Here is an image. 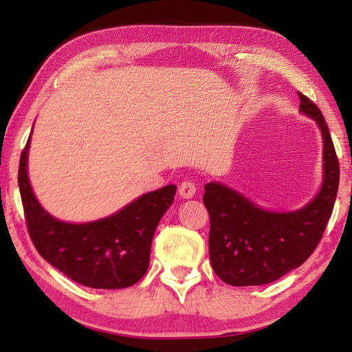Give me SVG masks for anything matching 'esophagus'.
Masks as SVG:
<instances>
[{"instance_id":"esophagus-1","label":"esophagus","mask_w":352,"mask_h":352,"mask_svg":"<svg viewBox=\"0 0 352 352\" xmlns=\"http://www.w3.org/2000/svg\"><path fill=\"white\" fill-rule=\"evenodd\" d=\"M195 190L197 187L192 181L181 182L179 187H177V194H179V197H182V199H192V197L195 195Z\"/></svg>"}]
</instances>
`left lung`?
Listing matches in <instances>:
<instances>
[{"label": "left lung", "instance_id": "left-lung-1", "mask_svg": "<svg viewBox=\"0 0 352 352\" xmlns=\"http://www.w3.org/2000/svg\"><path fill=\"white\" fill-rule=\"evenodd\" d=\"M298 96L300 110L316 120L324 139V181L314 200L296 211L277 213L259 208L221 182L205 186L210 261L229 285H264L300 267L319 245L333 211L340 184L333 141L319 107L305 94Z\"/></svg>", "mask_w": 352, "mask_h": 352}]
</instances>
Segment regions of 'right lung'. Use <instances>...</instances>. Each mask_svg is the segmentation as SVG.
Instances as JSON below:
<instances>
[{
    "mask_svg": "<svg viewBox=\"0 0 352 352\" xmlns=\"http://www.w3.org/2000/svg\"><path fill=\"white\" fill-rule=\"evenodd\" d=\"M30 138L19 163L27 230L38 253L51 266L85 287L117 290L141 280L148 267L151 245L176 186L148 192L109 218L85 224L56 219L38 204L27 175Z\"/></svg>",
    "mask_w": 352,
    "mask_h": 352,
    "instance_id": "1",
    "label": "right lung"
}]
</instances>
